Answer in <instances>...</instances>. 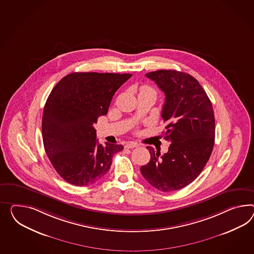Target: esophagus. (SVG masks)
<instances>
[{"label":"esophagus","mask_w":254,"mask_h":254,"mask_svg":"<svg viewBox=\"0 0 254 254\" xmlns=\"http://www.w3.org/2000/svg\"><path fill=\"white\" fill-rule=\"evenodd\" d=\"M138 146V144L136 143H134V142H130V143H126L125 144V147L126 148H129V149H132V148H135Z\"/></svg>","instance_id":"esophagus-1"}]
</instances>
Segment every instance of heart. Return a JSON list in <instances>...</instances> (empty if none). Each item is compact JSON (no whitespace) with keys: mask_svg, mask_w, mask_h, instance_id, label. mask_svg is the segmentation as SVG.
Listing matches in <instances>:
<instances>
[{"mask_svg":"<svg viewBox=\"0 0 254 254\" xmlns=\"http://www.w3.org/2000/svg\"><path fill=\"white\" fill-rule=\"evenodd\" d=\"M142 90H145V91H154L152 88H150V87H147V86H145V87H143V89Z\"/></svg>","mask_w":254,"mask_h":254,"instance_id":"b5f03b06","label":"heart"}]
</instances>
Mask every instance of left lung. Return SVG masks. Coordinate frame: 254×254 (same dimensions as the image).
I'll list each match as a JSON object with an SVG mask.
<instances>
[{
  "instance_id": "8db88e82",
  "label": "left lung",
  "mask_w": 254,
  "mask_h": 254,
  "mask_svg": "<svg viewBox=\"0 0 254 254\" xmlns=\"http://www.w3.org/2000/svg\"><path fill=\"white\" fill-rule=\"evenodd\" d=\"M165 93L161 117L169 151L151 146L149 162L141 167L143 178L162 191H174L193 182L205 167L215 143V115L202 85L186 72L159 70L145 74Z\"/></svg>"
}]
</instances>
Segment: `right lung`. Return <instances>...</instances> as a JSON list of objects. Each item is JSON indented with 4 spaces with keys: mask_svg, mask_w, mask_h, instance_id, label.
<instances>
[{
    "mask_svg": "<svg viewBox=\"0 0 254 254\" xmlns=\"http://www.w3.org/2000/svg\"><path fill=\"white\" fill-rule=\"evenodd\" d=\"M130 73L72 72L51 92L42 115L46 154L64 181L87 186L103 178L122 144L97 140L93 124L108 113L115 92Z\"/></svg>",
    "mask_w": 254,
    "mask_h": 254,
    "instance_id": "obj_1",
    "label": "right lung"
}]
</instances>
